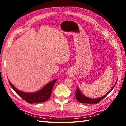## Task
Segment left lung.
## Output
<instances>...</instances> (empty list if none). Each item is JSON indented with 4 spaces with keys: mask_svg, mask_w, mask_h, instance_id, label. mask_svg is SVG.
<instances>
[{
    "mask_svg": "<svg viewBox=\"0 0 126 126\" xmlns=\"http://www.w3.org/2000/svg\"><path fill=\"white\" fill-rule=\"evenodd\" d=\"M116 83H117V81L115 83V85L113 86V87L112 88L106 95H104V96H102V97L100 98H90L88 97H86V96H84L81 93V90H80V89H79V88L77 87L76 90V94H75L76 99L77 100V101L81 103H92V104L97 103L99 102H100L101 100H102L104 97H106V96L108 95V94L113 89L114 87L115 86Z\"/></svg>",
    "mask_w": 126,
    "mask_h": 126,
    "instance_id": "obj_1",
    "label": "left lung"
}]
</instances>
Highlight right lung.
Masks as SVG:
<instances>
[{
	"instance_id": "add662e5",
	"label": "right lung",
	"mask_w": 126,
	"mask_h": 126,
	"mask_svg": "<svg viewBox=\"0 0 126 126\" xmlns=\"http://www.w3.org/2000/svg\"><path fill=\"white\" fill-rule=\"evenodd\" d=\"M57 79H55L50 82L45 84L42 89L33 93H25L17 89L13 86L10 81L9 84L15 92L17 93L21 97L24 99L26 102L29 103H41L48 100L51 95L52 90Z\"/></svg>"
}]
</instances>
